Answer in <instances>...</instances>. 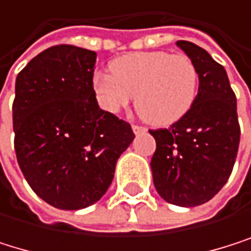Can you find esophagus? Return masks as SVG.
I'll list each match as a JSON object with an SVG mask.
<instances>
[{
	"label": "esophagus",
	"instance_id": "1",
	"mask_svg": "<svg viewBox=\"0 0 251 251\" xmlns=\"http://www.w3.org/2000/svg\"><path fill=\"white\" fill-rule=\"evenodd\" d=\"M131 128H133V131H134L136 134H139V133H145V131H147V128H145V127H142V126H137V124H133V126H131Z\"/></svg>",
	"mask_w": 251,
	"mask_h": 251
}]
</instances>
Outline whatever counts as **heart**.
<instances>
[{
  "label": "heart",
  "mask_w": 251,
  "mask_h": 251,
  "mask_svg": "<svg viewBox=\"0 0 251 251\" xmlns=\"http://www.w3.org/2000/svg\"><path fill=\"white\" fill-rule=\"evenodd\" d=\"M109 72L110 75L97 73L93 77L100 106L110 114H118L134 97L137 114L155 127L181 120L198 96L199 73L195 62L184 53H126L110 62Z\"/></svg>",
  "instance_id": "b5f03b06"
}]
</instances>
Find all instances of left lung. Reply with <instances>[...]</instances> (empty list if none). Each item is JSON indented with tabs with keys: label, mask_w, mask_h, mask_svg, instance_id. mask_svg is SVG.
Segmentation results:
<instances>
[{
	"label": "left lung",
	"mask_w": 251,
	"mask_h": 251,
	"mask_svg": "<svg viewBox=\"0 0 251 251\" xmlns=\"http://www.w3.org/2000/svg\"><path fill=\"white\" fill-rule=\"evenodd\" d=\"M199 73L192 109L169 128L150 130L155 139L151 171L155 190L169 203L198 206L229 179L240 145L236 97L223 66L195 43L179 40Z\"/></svg>",
	"instance_id": "1"
}]
</instances>
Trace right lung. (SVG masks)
Instances as JSON below:
<instances>
[{
	"label": "right lung",
	"instance_id": "right-lung-1",
	"mask_svg": "<svg viewBox=\"0 0 251 251\" xmlns=\"http://www.w3.org/2000/svg\"><path fill=\"white\" fill-rule=\"evenodd\" d=\"M97 53L52 46L18 75L15 151L34 193L59 209L96 203L133 142L131 126L100 109L93 76Z\"/></svg>",
	"mask_w": 251,
	"mask_h": 251
}]
</instances>
